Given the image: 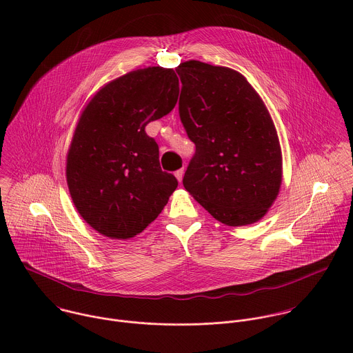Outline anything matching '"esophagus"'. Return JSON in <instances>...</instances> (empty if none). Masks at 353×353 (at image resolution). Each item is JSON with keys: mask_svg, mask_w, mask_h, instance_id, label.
Masks as SVG:
<instances>
[{"mask_svg": "<svg viewBox=\"0 0 353 353\" xmlns=\"http://www.w3.org/2000/svg\"><path fill=\"white\" fill-rule=\"evenodd\" d=\"M183 174H184V169H179V170L174 173L176 179L179 180V183H181V180H183Z\"/></svg>", "mask_w": 353, "mask_h": 353, "instance_id": "obj_1", "label": "esophagus"}]
</instances>
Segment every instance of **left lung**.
I'll list each match as a JSON object with an SVG mask.
<instances>
[{
    "instance_id": "obj_1",
    "label": "left lung",
    "mask_w": 353,
    "mask_h": 353,
    "mask_svg": "<svg viewBox=\"0 0 353 353\" xmlns=\"http://www.w3.org/2000/svg\"><path fill=\"white\" fill-rule=\"evenodd\" d=\"M180 120L195 143L183 184L228 226L259 222L282 183V152L274 121L248 81L228 67L181 63Z\"/></svg>"
}]
</instances>
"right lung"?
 I'll return each instance as SVG.
<instances>
[{"mask_svg": "<svg viewBox=\"0 0 353 353\" xmlns=\"http://www.w3.org/2000/svg\"><path fill=\"white\" fill-rule=\"evenodd\" d=\"M179 92L172 68L148 67L106 83L82 110L67 154V184L77 211L100 234L134 237L176 190L145 127L173 110Z\"/></svg>", "mask_w": 353, "mask_h": 353, "instance_id": "add662e5", "label": "right lung"}]
</instances>
